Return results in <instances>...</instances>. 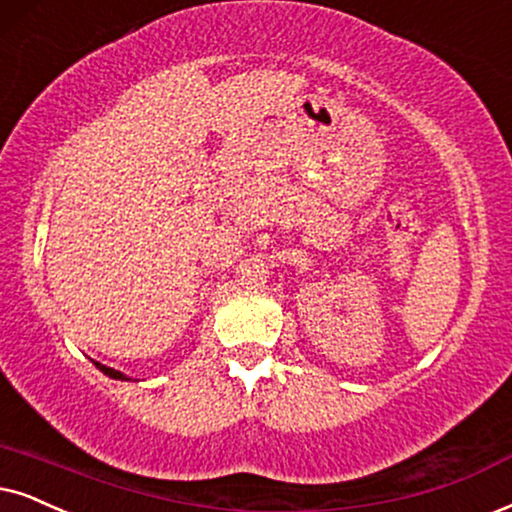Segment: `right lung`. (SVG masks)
I'll return each instance as SVG.
<instances>
[{"mask_svg":"<svg viewBox=\"0 0 512 512\" xmlns=\"http://www.w3.org/2000/svg\"><path fill=\"white\" fill-rule=\"evenodd\" d=\"M94 366L99 368V371H101L103 375H108V378H115V380H132V378H127V375L122 373V371H115V368H111V366H103V364H99V361H94Z\"/></svg>","mask_w":512,"mask_h":512,"instance_id":"1","label":"right lung"}]
</instances>
